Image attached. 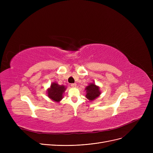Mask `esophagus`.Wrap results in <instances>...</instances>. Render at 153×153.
I'll return each instance as SVG.
<instances>
[{"instance_id": "esophagus-1", "label": "esophagus", "mask_w": 153, "mask_h": 153, "mask_svg": "<svg viewBox=\"0 0 153 153\" xmlns=\"http://www.w3.org/2000/svg\"><path fill=\"white\" fill-rule=\"evenodd\" d=\"M71 87H75L76 86V83H72V84H71Z\"/></svg>"}]
</instances>
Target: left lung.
<instances>
[{
  "label": "left lung",
  "instance_id": "obj_1",
  "mask_svg": "<svg viewBox=\"0 0 153 153\" xmlns=\"http://www.w3.org/2000/svg\"><path fill=\"white\" fill-rule=\"evenodd\" d=\"M99 87L96 86L94 84H91L86 87V97L89 100H93L98 97L101 94L99 91Z\"/></svg>",
  "mask_w": 153,
  "mask_h": 153
}]
</instances>
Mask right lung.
<instances>
[{
    "label": "right lung",
    "mask_w": 153,
    "mask_h": 153,
    "mask_svg": "<svg viewBox=\"0 0 153 153\" xmlns=\"http://www.w3.org/2000/svg\"><path fill=\"white\" fill-rule=\"evenodd\" d=\"M65 90L66 88L64 85H60L53 82L48 90V97L55 102H59L62 99V94Z\"/></svg>",
    "instance_id": "obj_1"
}]
</instances>
